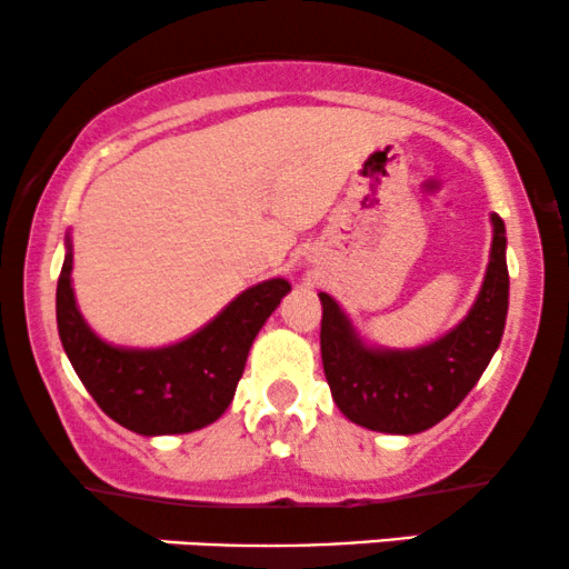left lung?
I'll return each instance as SVG.
<instances>
[{
  "label": "left lung",
  "mask_w": 569,
  "mask_h": 569,
  "mask_svg": "<svg viewBox=\"0 0 569 569\" xmlns=\"http://www.w3.org/2000/svg\"><path fill=\"white\" fill-rule=\"evenodd\" d=\"M492 253L479 299L457 329L417 350H371L321 293V358L339 411L380 433H420L462 401L498 350L508 316L506 224L492 213Z\"/></svg>",
  "instance_id": "8db88e82"
}]
</instances>
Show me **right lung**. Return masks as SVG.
<instances>
[{"label": "right lung", "instance_id": "add662e5", "mask_svg": "<svg viewBox=\"0 0 569 569\" xmlns=\"http://www.w3.org/2000/svg\"><path fill=\"white\" fill-rule=\"evenodd\" d=\"M289 291V280H264L184 342L122 350L98 339L82 321L71 291L69 248L56 289L58 335L77 377L114 422L141 436L189 433L211 426L230 407L253 337Z\"/></svg>", "mask_w": 569, "mask_h": 569}]
</instances>
